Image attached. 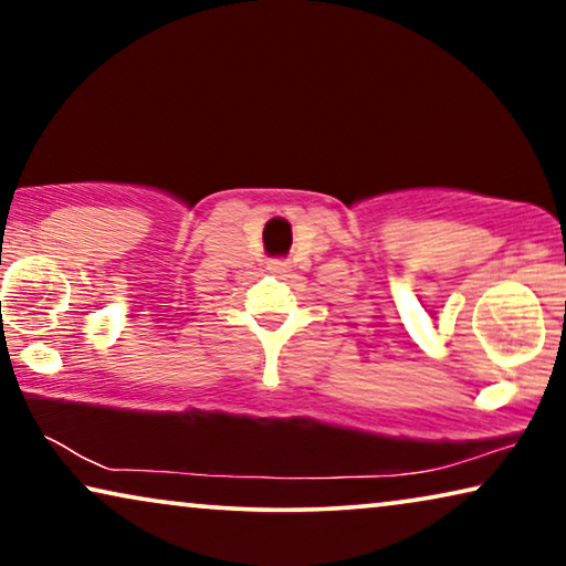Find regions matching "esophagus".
<instances>
[{
	"label": "esophagus",
	"instance_id": "1",
	"mask_svg": "<svg viewBox=\"0 0 566 566\" xmlns=\"http://www.w3.org/2000/svg\"><path fill=\"white\" fill-rule=\"evenodd\" d=\"M268 270H273V273H285V270H289V262H285V260H273L268 265Z\"/></svg>",
	"mask_w": 566,
	"mask_h": 566
}]
</instances>
